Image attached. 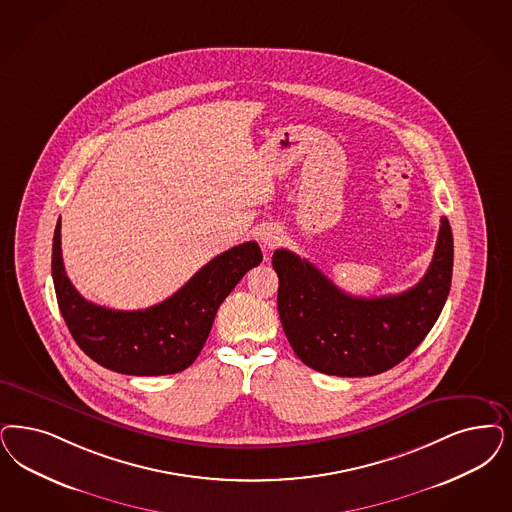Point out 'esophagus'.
I'll list each match as a JSON object with an SVG mask.
<instances>
[{
	"label": "esophagus",
	"mask_w": 512,
	"mask_h": 512,
	"mask_svg": "<svg viewBox=\"0 0 512 512\" xmlns=\"http://www.w3.org/2000/svg\"><path fill=\"white\" fill-rule=\"evenodd\" d=\"M259 238H261L263 246L274 247L280 242V230L276 229V227L266 225V227H263L261 232H259Z\"/></svg>",
	"instance_id": "esophagus-1"
}]
</instances>
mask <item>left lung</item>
<instances>
[{
  "instance_id": "obj_1",
  "label": "left lung",
  "mask_w": 512,
  "mask_h": 512,
  "mask_svg": "<svg viewBox=\"0 0 512 512\" xmlns=\"http://www.w3.org/2000/svg\"><path fill=\"white\" fill-rule=\"evenodd\" d=\"M278 312L283 333L300 361L333 376H374L414 352L450 293L454 240L446 217L433 261L414 287L399 295L352 297L299 255L276 249Z\"/></svg>"
}]
</instances>
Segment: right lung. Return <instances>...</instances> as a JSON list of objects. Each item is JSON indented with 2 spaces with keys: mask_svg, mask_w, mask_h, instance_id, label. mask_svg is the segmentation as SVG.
Listing matches in <instances>:
<instances>
[{
  "mask_svg": "<svg viewBox=\"0 0 512 512\" xmlns=\"http://www.w3.org/2000/svg\"><path fill=\"white\" fill-rule=\"evenodd\" d=\"M261 261L259 244L244 242L202 266L170 299L145 310H111L83 299L71 285L62 261L60 219L54 229V291L73 340L98 365L132 376L176 374L191 367L221 302Z\"/></svg>",
  "mask_w": 512,
  "mask_h": 512,
  "instance_id": "add662e5",
  "label": "right lung"
}]
</instances>
